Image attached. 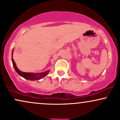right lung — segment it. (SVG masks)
Masks as SVG:
<instances>
[{
  "instance_id": "1",
  "label": "right lung",
  "mask_w": 120,
  "mask_h": 120,
  "mask_svg": "<svg viewBox=\"0 0 120 120\" xmlns=\"http://www.w3.org/2000/svg\"><path fill=\"white\" fill-rule=\"evenodd\" d=\"M13 49L12 51V55H13ZM11 60H12L13 65V66H14L15 70V71L17 72L18 74L19 75H20V76H22V77L24 78L25 79H28V80H30V81L39 80V79L43 78L44 77H45V76H46L47 74L48 73V72H49V70H48L46 72H43V73H36V74L31 73H26V72H22L18 69L17 66H16L14 60H13V57L11 58Z\"/></svg>"
}]
</instances>
